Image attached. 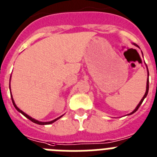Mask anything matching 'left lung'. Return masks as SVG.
<instances>
[{"instance_id": "left-lung-1", "label": "left lung", "mask_w": 157, "mask_h": 157, "mask_svg": "<svg viewBox=\"0 0 157 157\" xmlns=\"http://www.w3.org/2000/svg\"><path fill=\"white\" fill-rule=\"evenodd\" d=\"M134 46H137V47H138V46H137V44H135V43H134ZM147 69H148V68H147ZM148 76H149V74H148V79H147V84H146V92H145V93H144V96H143V98H142V99H141V101H140V103H138V105H137V107H136V108L134 109V110H133V112H131V113H130V114H129V115H130V114H133V113H134V112H136V111H137V109H138L139 107H140V106H141V103H142V102H143V100H144V98L146 97V96H147V95H148Z\"/></svg>"}]
</instances>
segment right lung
<instances>
[{
	"label": "right lung",
	"mask_w": 157,
	"mask_h": 157,
	"mask_svg": "<svg viewBox=\"0 0 157 157\" xmlns=\"http://www.w3.org/2000/svg\"><path fill=\"white\" fill-rule=\"evenodd\" d=\"M9 89H10V86H9ZM11 97H12V101H13V105H14L15 108H16V110H17V111H19V112L21 113L22 114H24V116L26 117V118H28V119L31 120V122H33L34 123L39 124V125H49V124L53 123V122H55V121H57V120L59 119L60 118H62V116L58 117V118H56V119L52 120V121H50V122H39V121H38V120H36V119H35V118H31V117H30L29 115H28V114H26V113H24V111H21V110H20V109H19L18 107H17V106H16V103H15L14 100H13V95H12V93H11Z\"/></svg>",
	"instance_id": "1"
}]
</instances>
